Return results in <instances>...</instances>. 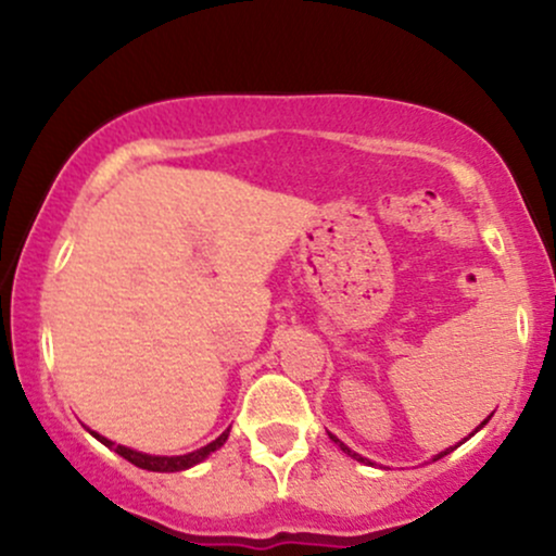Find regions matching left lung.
<instances>
[{"mask_svg": "<svg viewBox=\"0 0 556 556\" xmlns=\"http://www.w3.org/2000/svg\"><path fill=\"white\" fill-rule=\"evenodd\" d=\"M489 418H491V416H489ZM489 418H486V420H483V424H481V426H486V424H489ZM481 426H478V429H481ZM478 429H476V431H478ZM329 437H331V442H337V444H340V446H342V452H348V455H350V457H353V460H358V463H368V460H366V457H361V455H358V452H353V450H350V446H344V444L340 442V439H337V437H334V433H329ZM460 444H463V442H460ZM452 450H455V446H450V450L439 452V455H437V457H433V460H439V457L450 455V452H452Z\"/></svg>", "mask_w": 556, "mask_h": 556, "instance_id": "1", "label": "left lung"}]
</instances>
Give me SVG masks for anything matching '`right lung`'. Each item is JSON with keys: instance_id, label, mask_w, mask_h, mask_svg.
<instances>
[{"instance_id": "obj_1", "label": "right lung", "mask_w": 556, "mask_h": 556, "mask_svg": "<svg viewBox=\"0 0 556 556\" xmlns=\"http://www.w3.org/2000/svg\"><path fill=\"white\" fill-rule=\"evenodd\" d=\"M91 433H93L96 439H99L101 444H104V446H110V450L117 452L119 457H125L127 463L138 465V468H143V470H154V473H177V470H188V468H193V465L203 463V460H206L208 455H212V452L219 450V446L227 442V437H229V429H227L225 433H222V437H216L212 444L201 446V450H195V452H188V455H177V457L143 455V452H136V450H130V446H123V444H114V442H110V439H106V437H101V433H96V431H91Z\"/></svg>"}]
</instances>
